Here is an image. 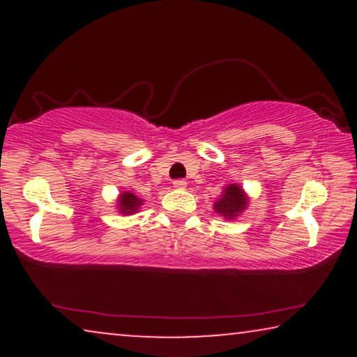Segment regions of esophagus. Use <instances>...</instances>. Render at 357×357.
I'll return each instance as SVG.
<instances>
[{"label":"esophagus","instance_id":"1","mask_svg":"<svg viewBox=\"0 0 357 357\" xmlns=\"http://www.w3.org/2000/svg\"><path fill=\"white\" fill-rule=\"evenodd\" d=\"M174 188H178V190H183V188H187V182H185V180H182V178H178V180H174Z\"/></svg>","mask_w":357,"mask_h":357}]
</instances>
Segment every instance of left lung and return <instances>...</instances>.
Returning <instances> with one entry per match:
<instances>
[{
    "label": "left lung",
    "instance_id": "obj_1",
    "mask_svg": "<svg viewBox=\"0 0 357 357\" xmlns=\"http://www.w3.org/2000/svg\"><path fill=\"white\" fill-rule=\"evenodd\" d=\"M248 197L238 183H231L224 188V192L216 203L214 211L224 219H236L242 211H245Z\"/></svg>",
    "mask_w": 357,
    "mask_h": 357
}]
</instances>
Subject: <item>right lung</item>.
Instances as JSON below:
<instances>
[{"label":"right lung","mask_w":357,"mask_h":357,"mask_svg":"<svg viewBox=\"0 0 357 357\" xmlns=\"http://www.w3.org/2000/svg\"><path fill=\"white\" fill-rule=\"evenodd\" d=\"M116 203H119L116 204V206H119V213L128 216V214H135L136 211H138L141 204H143V199L138 198L135 193H131V192H123V193H120L119 202Z\"/></svg>","instance_id":"right-lung-1"}]
</instances>
